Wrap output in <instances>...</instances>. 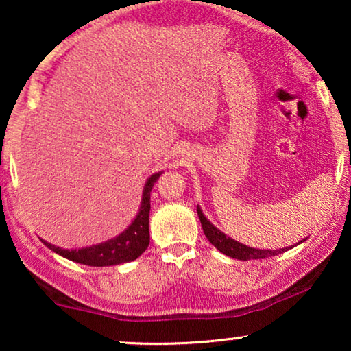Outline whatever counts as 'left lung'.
<instances>
[{"label": "left lung", "instance_id": "obj_1", "mask_svg": "<svg viewBox=\"0 0 351 351\" xmlns=\"http://www.w3.org/2000/svg\"><path fill=\"white\" fill-rule=\"evenodd\" d=\"M196 210H198V217L201 220V227H203L206 238L209 239V243L213 244V246H215L220 252L225 254V256L238 258V261H251V258H267V257L278 256V254L286 252L291 249V247H285V249H276V251H270V249L249 247V246H246V244H241V243L234 241V239H232V238H228L227 234L220 232L217 227H214V225L204 217L203 210L199 209V206L196 208Z\"/></svg>", "mask_w": 351, "mask_h": 351}]
</instances>
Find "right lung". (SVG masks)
<instances>
[{
	"label": "right lung",
	"instance_id": "right-lung-1",
	"mask_svg": "<svg viewBox=\"0 0 351 351\" xmlns=\"http://www.w3.org/2000/svg\"><path fill=\"white\" fill-rule=\"evenodd\" d=\"M161 172L150 176L147 179V184L143 186L141 209L132 223L124 230L117 238L108 239V241L95 244L90 247L76 249H62L54 244L46 243L41 239L51 251H54L59 256L69 258V261L83 263L89 267H108V265H119L136 261L138 256H142L150 243V232H148V215H150V191L155 185V182L160 179Z\"/></svg>",
	"mask_w": 351,
	"mask_h": 351
}]
</instances>
